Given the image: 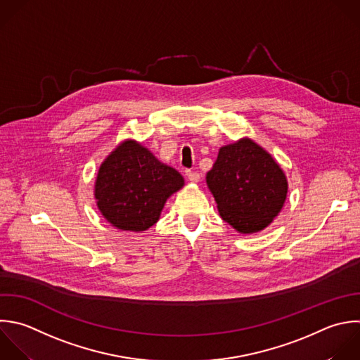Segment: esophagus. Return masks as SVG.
Masks as SVG:
<instances>
[{"label": "esophagus", "instance_id": "esophagus-1", "mask_svg": "<svg viewBox=\"0 0 360 360\" xmlns=\"http://www.w3.org/2000/svg\"><path fill=\"white\" fill-rule=\"evenodd\" d=\"M186 174H187V179L191 181V183H198L200 181V174L197 172H191V170H186Z\"/></svg>", "mask_w": 360, "mask_h": 360}]
</instances>
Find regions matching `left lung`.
<instances>
[{
  "instance_id": "left-lung-1",
  "label": "left lung",
  "mask_w": 360,
  "mask_h": 360,
  "mask_svg": "<svg viewBox=\"0 0 360 360\" xmlns=\"http://www.w3.org/2000/svg\"><path fill=\"white\" fill-rule=\"evenodd\" d=\"M205 180L221 218L239 233L267 228L288 191L280 165L250 138L222 146Z\"/></svg>"
}]
</instances>
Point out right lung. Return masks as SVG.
Returning <instances> with one entry per match:
<instances>
[{
	"instance_id": "add662e5",
	"label": "right lung",
	"mask_w": 360,
	"mask_h": 360,
	"mask_svg": "<svg viewBox=\"0 0 360 360\" xmlns=\"http://www.w3.org/2000/svg\"><path fill=\"white\" fill-rule=\"evenodd\" d=\"M184 186L183 176L134 139L122 141L101 163L94 198L114 228L142 232L155 225L167 198Z\"/></svg>"
}]
</instances>
